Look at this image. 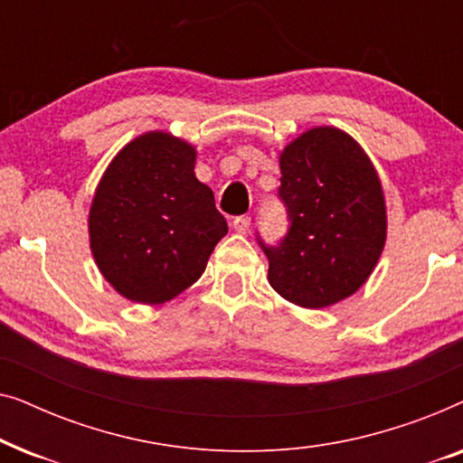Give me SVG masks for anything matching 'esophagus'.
Listing matches in <instances>:
<instances>
[{"instance_id":"1","label":"esophagus","mask_w":463,"mask_h":463,"mask_svg":"<svg viewBox=\"0 0 463 463\" xmlns=\"http://www.w3.org/2000/svg\"><path fill=\"white\" fill-rule=\"evenodd\" d=\"M232 225L238 233H246V232H249V227H250V217H236V219H233Z\"/></svg>"}]
</instances>
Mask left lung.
<instances>
[{
  "mask_svg": "<svg viewBox=\"0 0 463 463\" xmlns=\"http://www.w3.org/2000/svg\"><path fill=\"white\" fill-rule=\"evenodd\" d=\"M280 195L288 236L265 249L268 280L284 299L320 309L347 299L369 280L388 238L383 185L356 138L314 126L280 151Z\"/></svg>",
  "mask_w": 463,
  "mask_h": 463,
  "instance_id": "obj_1",
  "label": "left lung"
}]
</instances>
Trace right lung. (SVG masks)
I'll list each match as a JSON object with an SVG mask.
<instances>
[{
	"mask_svg": "<svg viewBox=\"0 0 463 463\" xmlns=\"http://www.w3.org/2000/svg\"><path fill=\"white\" fill-rule=\"evenodd\" d=\"M198 151L166 130L143 132L105 168L88 213L90 252L124 299L162 306L198 280L227 221L198 181Z\"/></svg>",
	"mask_w": 463,
	"mask_h": 463,
	"instance_id": "add662e5",
	"label": "right lung"
}]
</instances>
